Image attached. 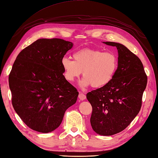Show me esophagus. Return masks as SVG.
Returning a JSON list of instances; mask_svg holds the SVG:
<instances>
[{"label":"esophagus","mask_w":158,"mask_h":158,"mask_svg":"<svg viewBox=\"0 0 158 158\" xmlns=\"http://www.w3.org/2000/svg\"><path fill=\"white\" fill-rule=\"evenodd\" d=\"M78 98H80V100L84 101L86 99V96H85V94H84L83 93H80L78 95Z\"/></svg>","instance_id":"esophagus-1"}]
</instances>
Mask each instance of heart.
I'll list each match as a JSON object with an SVG mask.
<instances>
[{
    "label": "heart",
    "mask_w": 158,
    "mask_h": 158,
    "mask_svg": "<svg viewBox=\"0 0 158 158\" xmlns=\"http://www.w3.org/2000/svg\"><path fill=\"white\" fill-rule=\"evenodd\" d=\"M74 60L64 57L61 64L65 78L73 82L82 71V87L101 88L109 84L114 77L118 67V58L113 52L84 48L75 52Z\"/></svg>",
    "instance_id": "obj_1"
}]
</instances>
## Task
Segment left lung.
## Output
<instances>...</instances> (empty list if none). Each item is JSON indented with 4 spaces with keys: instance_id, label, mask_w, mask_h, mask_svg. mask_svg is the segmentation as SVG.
I'll use <instances>...</instances> for the list:
<instances>
[{
    "instance_id": "obj_1",
    "label": "left lung",
    "mask_w": 158,
    "mask_h": 158,
    "mask_svg": "<svg viewBox=\"0 0 158 158\" xmlns=\"http://www.w3.org/2000/svg\"><path fill=\"white\" fill-rule=\"evenodd\" d=\"M117 47L118 67L111 82L87 94L92 106L91 126L96 133L110 136L123 131L142 107L147 76L137 55L119 43L106 41Z\"/></svg>"
}]
</instances>
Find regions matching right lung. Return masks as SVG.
<instances>
[{
  "label": "right lung",
  "instance_id": "add662e5",
  "mask_svg": "<svg viewBox=\"0 0 158 158\" xmlns=\"http://www.w3.org/2000/svg\"><path fill=\"white\" fill-rule=\"evenodd\" d=\"M73 43L40 39L19 52L9 75L12 103L21 120L35 131L48 133L62 123L78 92L64 76L62 59Z\"/></svg>",
  "mask_w": 158,
  "mask_h": 158
}]
</instances>
